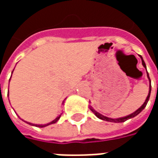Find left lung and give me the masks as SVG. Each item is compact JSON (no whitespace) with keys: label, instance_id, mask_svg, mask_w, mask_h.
Segmentation results:
<instances>
[{"label":"left lung","instance_id":"obj_1","mask_svg":"<svg viewBox=\"0 0 158 158\" xmlns=\"http://www.w3.org/2000/svg\"><path fill=\"white\" fill-rule=\"evenodd\" d=\"M140 56V58H141V62H142V65L144 66V68L146 69V63H145V62H144V60H143L142 56ZM147 76H148V79H149L150 80V86H149V93H148V96H147V97H146V101H145V102L143 103V105L139 108H138V109L136 110L135 112H134L133 113H131V114H129V115H128V116L126 117H123V118H107V117L104 116V115H102V114H101V113H99L98 112H96V110H94L91 107V106H89V109L91 110L93 112V113L96 115L98 118L102 119V120H105V121H107V122H112V123H123V122H125L126 120H128V119L129 118H134V117L137 116L138 114H139L141 111H142L145 107H146V104H147V102H148V101H149V98H150V95H151V90H152V85H151V79H150V77H149V74H148V73H147Z\"/></svg>","mask_w":158,"mask_h":158}]
</instances>
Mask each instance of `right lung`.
Segmentation results:
<instances>
[{"instance_id": "obj_1", "label": "right lung", "mask_w": 158, "mask_h": 158, "mask_svg": "<svg viewBox=\"0 0 158 158\" xmlns=\"http://www.w3.org/2000/svg\"><path fill=\"white\" fill-rule=\"evenodd\" d=\"M10 79H11V78H10ZM60 117H61V115H59L58 117H56L53 121L48 123H46V124H34V123H29V122H26V123H29V124H30V125H34V126H36V127H40V128H43V127H45V126H48L50 125V124H52V123H56L59 120V118H60ZM24 122H25V121H24Z\"/></svg>"}]
</instances>
